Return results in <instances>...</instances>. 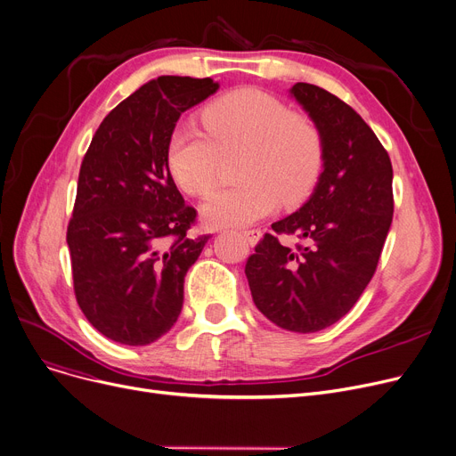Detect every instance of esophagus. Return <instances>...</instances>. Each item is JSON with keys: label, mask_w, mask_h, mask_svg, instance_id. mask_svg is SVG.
Masks as SVG:
<instances>
[{"label": "esophagus", "mask_w": 456, "mask_h": 456, "mask_svg": "<svg viewBox=\"0 0 456 456\" xmlns=\"http://www.w3.org/2000/svg\"><path fill=\"white\" fill-rule=\"evenodd\" d=\"M243 235L248 240L250 247H256L259 243V239H261V232L259 230H247V232H243Z\"/></svg>", "instance_id": "obj_1"}]
</instances>
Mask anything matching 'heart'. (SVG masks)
I'll use <instances>...</instances> for the list:
<instances>
[{
	"label": "heart",
	"instance_id": "b5f03b06",
	"mask_svg": "<svg viewBox=\"0 0 456 456\" xmlns=\"http://www.w3.org/2000/svg\"><path fill=\"white\" fill-rule=\"evenodd\" d=\"M206 132L182 125L169 140L167 166L175 182L191 195L208 193L217 180L223 154L247 151L237 187L206 197L200 217L211 228L250 226L280 206L302 202L324 166L318 128L292 116L276 97L256 88L235 90L213 101L202 114Z\"/></svg>",
	"mask_w": 456,
	"mask_h": 456
}]
</instances>
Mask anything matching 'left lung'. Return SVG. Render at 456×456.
<instances>
[{"instance_id": "1", "label": "left lung", "mask_w": 456, "mask_h": 456, "mask_svg": "<svg viewBox=\"0 0 456 456\" xmlns=\"http://www.w3.org/2000/svg\"><path fill=\"white\" fill-rule=\"evenodd\" d=\"M289 94L322 136L324 166L302 208L273 224L304 245L289 248L265 233L245 274L256 307L271 322L314 333L355 305L378 269L394 213L392 164L352 106L307 83Z\"/></svg>"}]
</instances>
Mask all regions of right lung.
I'll return each instance as SVG.
<instances>
[{
    "label": "right lung",
    "mask_w": 456,
    "mask_h": 456,
    "mask_svg": "<svg viewBox=\"0 0 456 456\" xmlns=\"http://www.w3.org/2000/svg\"><path fill=\"white\" fill-rule=\"evenodd\" d=\"M219 90L211 78L164 75L102 119L83 159L68 226L78 307L106 338L147 346L178 320L183 278L208 235L187 237L185 206L167 166L180 116Z\"/></svg>",
    "instance_id": "1"
}]
</instances>
